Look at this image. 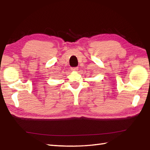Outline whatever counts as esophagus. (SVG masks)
Wrapping results in <instances>:
<instances>
[{
	"label": "esophagus",
	"mask_w": 150,
	"mask_h": 150,
	"mask_svg": "<svg viewBox=\"0 0 150 150\" xmlns=\"http://www.w3.org/2000/svg\"><path fill=\"white\" fill-rule=\"evenodd\" d=\"M71 69L73 71H77L79 70V68L78 67H73V68H71Z\"/></svg>",
	"instance_id": "34e87169"
}]
</instances>
